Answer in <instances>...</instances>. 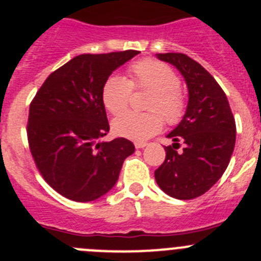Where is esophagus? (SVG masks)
Segmentation results:
<instances>
[{
  "mask_svg": "<svg viewBox=\"0 0 261 261\" xmlns=\"http://www.w3.org/2000/svg\"><path fill=\"white\" fill-rule=\"evenodd\" d=\"M134 146H136V148H144L147 146V143L146 142H136Z\"/></svg>",
  "mask_w": 261,
  "mask_h": 261,
  "instance_id": "esophagus-1",
  "label": "esophagus"
}]
</instances>
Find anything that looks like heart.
Wrapping results in <instances>:
<instances>
[{"label":"heart","instance_id":"b5f03b06","mask_svg":"<svg viewBox=\"0 0 261 261\" xmlns=\"http://www.w3.org/2000/svg\"><path fill=\"white\" fill-rule=\"evenodd\" d=\"M129 79L112 74L102 86L101 97L104 107L113 115H119L128 108L132 91L151 90L147 102L148 113L128 112L113 122V130L117 136L132 141L142 142L159 133L167 124H176L184 117L185 97L180 87V77L176 72L154 59L134 62L128 68Z\"/></svg>","mask_w":261,"mask_h":261}]
</instances>
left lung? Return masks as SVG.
I'll list each match as a JSON object with an SVG mask.
<instances>
[{"label":"left lung","instance_id":"obj_1","mask_svg":"<svg viewBox=\"0 0 261 261\" xmlns=\"http://www.w3.org/2000/svg\"><path fill=\"white\" fill-rule=\"evenodd\" d=\"M156 57L179 69L189 91L181 122L167 134L172 146L154 171L161 190L176 199H194L221 179L231 160L236 142V123L228 100L212 74L182 53H160ZM185 148L179 152V142Z\"/></svg>","mask_w":261,"mask_h":261}]
</instances>
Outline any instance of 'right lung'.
Instances as JSON below:
<instances>
[{"label": "right lung", "mask_w": 261, "mask_h": 261, "mask_svg": "<svg viewBox=\"0 0 261 261\" xmlns=\"http://www.w3.org/2000/svg\"><path fill=\"white\" fill-rule=\"evenodd\" d=\"M138 53L74 57L49 74L30 104L27 130L33 159L44 180L68 199L91 202L107 194L134 152L125 138L99 139L110 129L102 86Z\"/></svg>", "instance_id": "right-lung-1"}]
</instances>
